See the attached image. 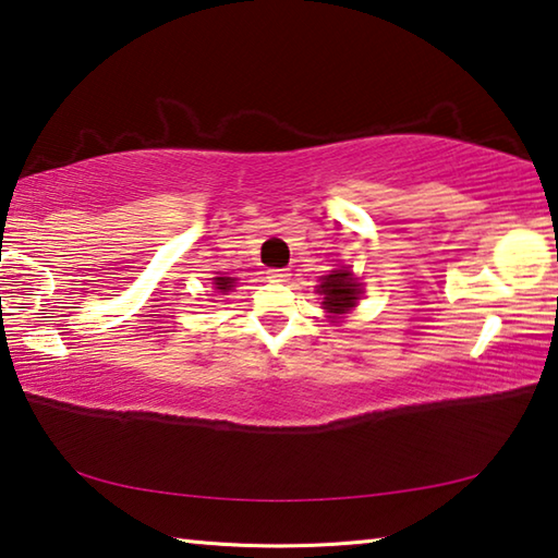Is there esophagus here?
Returning <instances> with one entry per match:
<instances>
[{
	"instance_id": "1",
	"label": "esophagus",
	"mask_w": 558,
	"mask_h": 558,
	"mask_svg": "<svg viewBox=\"0 0 558 558\" xmlns=\"http://www.w3.org/2000/svg\"><path fill=\"white\" fill-rule=\"evenodd\" d=\"M268 278L272 282H288L290 280V270H286V268H270L268 270Z\"/></svg>"
}]
</instances>
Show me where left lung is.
I'll return each mask as SVG.
<instances>
[{"instance_id":"obj_1","label":"left lung","mask_w":558,"mask_h":558,"mask_svg":"<svg viewBox=\"0 0 558 558\" xmlns=\"http://www.w3.org/2000/svg\"><path fill=\"white\" fill-rule=\"evenodd\" d=\"M317 292L323 295V307L329 313L327 317L335 323L356 307L359 298H362V282L347 268H337L319 280Z\"/></svg>"}]
</instances>
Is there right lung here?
Segmentation results:
<instances>
[{"instance_id": "obj_1", "label": "right lung", "mask_w": 558, "mask_h": 558, "mask_svg": "<svg viewBox=\"0 0 558 558\" xmlns=\"http://www.w3.org/2000/svg\"><path fill=\"white\" fill-rule=\"evenodd\" d=\"M214 282V290L221 292V295H226V292H231L235 288V278H211Z\"/></svg>"}]
</instances>
